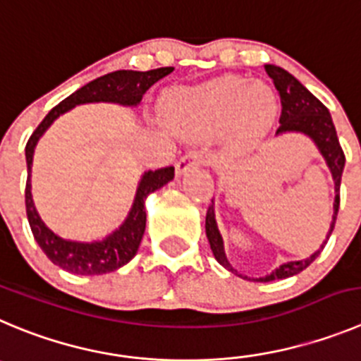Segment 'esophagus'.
I'll list each match as a JSON object with an SVG mask.
<instances>
[{"label":"esophagus","mask_w":361,"mask_h":361,"mask_svg":"<svg viewBox=\"0 0 361 361\" xmlns=\"http://www.w3.org/2000/svg\"><path fill=\"white\" fill-rule=\"evenodd\" d=\"M204 164H207V160H204L203 154L197 153V151H190V153L183 154V157L176 161V176H181V174H183L185 171L190 169V167Z\"/></svg>","instance_id":"obj_1"}]
</instances>
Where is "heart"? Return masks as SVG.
<instances>
[{
  "label": "heart",
  "instance_id": "b5f03b06",
  "mask_svg": "<svg viewBox=\"0 0 361 361\" xmlns=\"http://www.w3.org/2000/svg\"><path fill=\"white\" fill-rule=\"evenodd\" d=\"M278 114L276 92L264 82L238 74H221L165 97V117L174 130L201 137L222 130L235 149L260 140Z\"/></svg>",
  "mask_w": 361,
  "mask_h": 361
}]
</instances>
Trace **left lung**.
Segmentation results:
<instances>
[{
	"instance_id": "obj_1",
	"label": "left lung",
	"mask_w": 361,
	"mask_h": 361,
	"mask_svg": "<svg viewBox=\"0 0 361 361\" xmlns=\"http://www.w3.org/2000/svg\"><path fill=\"white\" fill-rule=\"evenodd\" d=\"M265 71L274 82L276 89H278L279 97H281V117H279V128L276 130V135H285V133H301L308 137L315 146H317L319 153L326 160L329 173H331L333 181H335V203H333V221L329 224V231L326 235V240L322 242L321 247L317 251L310 255V257L302 258V260L294 262H285L279 267H276L271 274L264 276V278H257V281H274V279H285L290 276L299 274L305 271L315 258L321 255L324 249L326 242H328L329 235H331L333 228H335L336 214H338V204H340V180H342L343 165H345V157L340 147L338 137H336L335 124H333L329 110L326 109L324 104L313 96L298 78H294L288 71L283 67L272 66L267 63ZM207 237L210 242V249L214 252L215 260L222 265L224 269L231 272H237L231 264L228 262L226 252H224V242H222V235L217 228V221H215V212H214V200L212 204L208 207L207 212ZM247 278V276H245Z\"/></svg>"
}]
</instances>
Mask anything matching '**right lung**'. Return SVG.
I'll return each mask as SVG.
<instances>
[{
    "label": "right lung",
    "mask_w": 361,
    "mask_h": 361,
    "mask_svg": "<svg viewBox=\"0 0 361 361\" xmlns=\"http://www.w3.org/2000/svg\"><path fill=\"white\" fill-rule=\"evenodd\" d=\"M173 67H160V69L151 71H114V73L104 74L99 78L92 80L82 89L71 94L69 97L59 103L48 116L44 117L42 123L37 126L26 144V165H28V180H26V215H28L30 228L35 237L37 244L40 245L46 257L59 265L60 269L73 274L82 276H99L106 272H114L126 265L131 258L139 251L140 240L146 230V197L151 192L158 190L164 185L169 183L174 178V167H165V169L146 171L139 181V187L135 192V200L131 204L128 217L117 230L106 235L101 240L80 242L62 238L49 230L44 221L40 219L32 196V164L33 153L39 139L46 133L49 126L59 119L62 114L69 112L71 109L78 104L87 103H114L121 106H130L135 109L140 104L142 96L151 85L158 80L165 78L167 74L173 73Z\"/></svg>",
    "instance_id": "right-lung-1"
}]
</instances>
